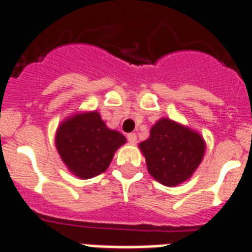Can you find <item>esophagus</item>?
I'll use <instances>...</instances> for the list:
<instances>
[{
    "label": "esophagus",
    "mask_w": 252,
    "mask_h": 252,
    "mask_svg": "<svg viewBox=\"0 0 252 252\" xmlns=\"http://www.w3.org/2000/svg\"><path fill=\"white\" fill-rule=\"evenodd\" d=\"M127 140H128V142H130V144H136V142H137L136 133H133V132L128 133V135H127Z\"/></svg>",
    "instance_id": "1"
}]
</instances>
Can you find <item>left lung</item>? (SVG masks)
Here are the masks:
<instances>
[{
	"label": "left lung",
	"instance_id": "obj_1",
	"mask_svg": "<svg viewBox=\"0 0 252 252\" xmlns=\"http://www.w3.org/2000/svg\"><path fill=\"white\" fill-rule=\"evenodd\" d=\"M139 146L145 155L149 173L168 187L190 178L201 164L206 149L199 133L168 119L154 125L150 137Z\"/></svg>",
	"mask_w": 252,
	"mask_h": 252
}]
</instances>
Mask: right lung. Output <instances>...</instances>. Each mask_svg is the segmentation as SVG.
<instances>
[{"label": "right lung", "mask_w": 252, "mask_h": 252, "mask_svg": "<svg viewBox=\"0 0 252 252\" xmlns=\"http://www.w3.org/2000/svg\"><path fill=\"white\" fill-rule=\"evenodd\" d=\"M125 142L124 135L107 127L98 112L73 116L60 125L55 137L64 164L82 179L103 173Z\"/></svg>", "instance_id": "obj_1"}]
</instances>
